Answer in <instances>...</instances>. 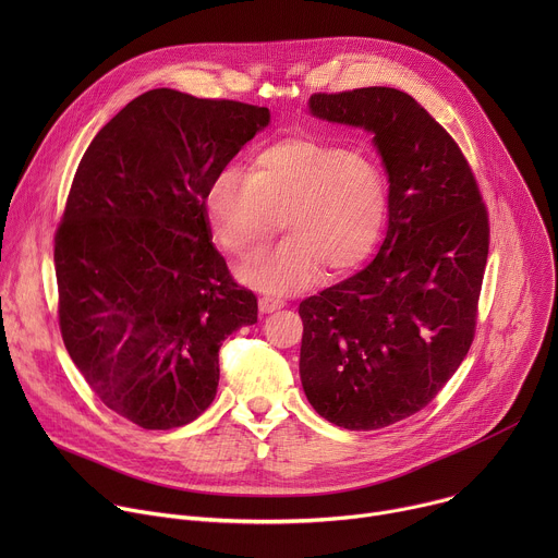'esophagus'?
I'll return each instance as SVG.
<instances>
[{
	"instance_id": "34e87169",
	"label": "esophagus",
	"mask_w": 558,
	"mask_h": 558,
	"mask_svg": "<svg viewBox=\"0 0 558 558\" xmlns=\"http://www.w3.org/2000/svg\"><path fill=\"white\" fill-rule=\"evenodd\" d=\"M258 306H260L263 313H274V311H278V308L284 306V300L271 298V295H263V298L258 300Z\"/></svg>"
}]
</instances>
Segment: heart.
Returning <instances> with one entry per match:
<instances>
[{
    "mask_svg": "<svg viewBox=\"0 0 558 558\" xmlns=\"http://www.w3.org/2000/svg\"><path fill=\"white\" fill-rule=\"evenodd\" d=\"M216 241L233 256L258 254L284 227L289 238L241 267L267 293H295L360 265L388 211V185L373 156L315 138H282L256 154L252 172L218 170L205 190Z\"/></svg>",
    "mask_w": 558,
    "mask_h": 558,
    "instance_id": "1",
    "label": "heart"
}]
</instances>
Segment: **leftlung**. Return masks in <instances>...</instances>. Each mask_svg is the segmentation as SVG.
<instances>
[{
  "label": "left lung",
  "instance_id": "left-lung-1",
  "mask_svg": "<svg viewBox=\"0 0 558 558\" xmlns=\"http://www.w3.org/2000/svg\"><path fill=\"white\" fill-rule=\"evenodd\" d=\"M315 117L373 134L388 172V231L355 276L300 302L308 404L349 430L428 407L476 329L490 222L457 141L407 93H315Z\"/></svg>",
  "mask_w": 558,
  "mask_h": 558
}]
</instances>
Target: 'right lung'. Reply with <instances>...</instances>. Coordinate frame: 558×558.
<instances>
[{
	"label": "right lung",
	"mask_w": 558,
	"mask_h": 558,
	"mask_svg": "<svg viewBox=\"0 0 558 558\" xmlns=\"http://www.w3.org/2000/svg\"><path fill=\"white\" fill-rule=\"evenodd\" d=\"M269 110L158 88L93 138L54 233L59 329L99 400L147 430L209 409L222 340L258 323L211 245L205 190Z\"/></svg>",
	"instance_id": "1"
}]
</instances>
